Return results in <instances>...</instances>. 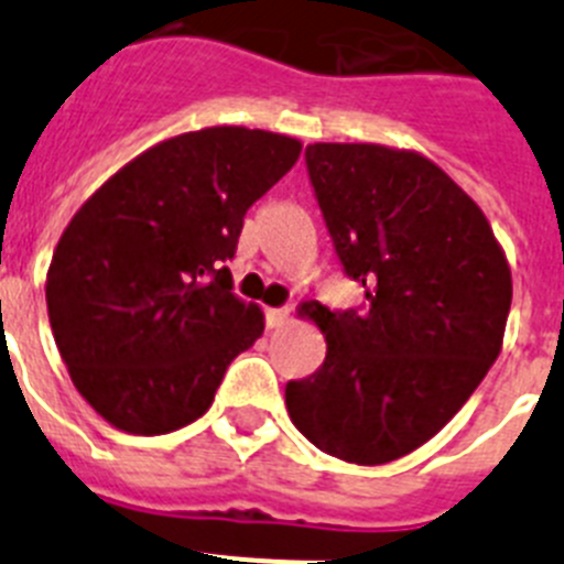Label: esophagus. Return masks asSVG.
I'll return each instance as SVG.
<instances>
[{
    "instance_id": "1",
    "label": "esophagus",
    "mask_w": 564,
    "mask_h": 564,
    "mask_svg": "<svg viewBox=\"0 0 564 564\" xmlns=\"http://www.w3.org/2000/svg\"><path fill=\"white\" fill-rule=\"evenodd\" d=\"M288 318H291V311H288V307H271V311L265 313V322H268V327H282L288 322Z\"/></svg>"
}]
</instances>
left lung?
Segmentation results:
<instances>
[{"label":"left lung","instance_id":"1","mask_svg":"<svg viewBox=\"0 0 564 564\" xmlns=\"http://www.w3.org/2000/svg\"><path fill=\"white\" fill-rule=\"evenodd\" d=\"M305 161L344 273L370 307L313 305L327 356L288 383V415L327 455L381 466L435 437L497 361L511 268L482 208L426 154L311 143Z\"/></svg>","mask_w":564,"mask_h":564}]
</instances>
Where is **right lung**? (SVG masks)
<instances>
[{
  "label": "right lung",
  "mask_w": 564,
  "mask_h": 564,
  "mask_svg": "<svg viewBox=\"0 0 564 564\" xmlns=\"http://www.w3.org/2000/svg\"><path fill=\"white\" fill-rule=\"evenodd\" d=\"M302 141L206 127L154 143L64 228L47 316L84 401L115 430L166 435L212 406L265 316L234 293L228 259L248 208L299 161Z\"/></svg>",
  "instance_id": "obj_1"
}]
</instances>
